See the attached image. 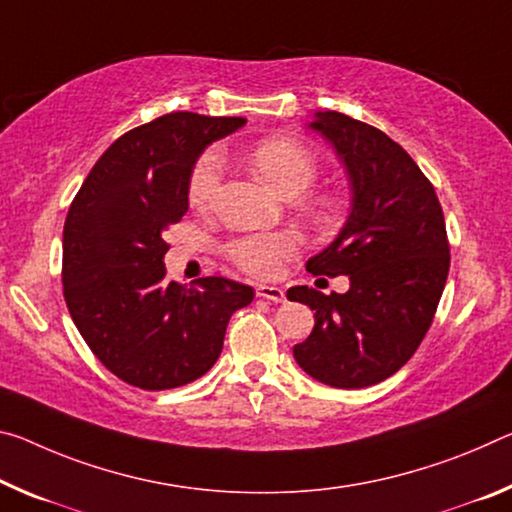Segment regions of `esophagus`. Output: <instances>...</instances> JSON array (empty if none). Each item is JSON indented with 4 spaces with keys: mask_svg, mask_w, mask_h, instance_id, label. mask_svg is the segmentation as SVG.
Returning a JSON list of instances; mask_svg holds the SVG:
<instances>
[{
    "mask_svg": "<svg viewBox=\"0 0 512 512\" xmlns=\"http://www.w3.org/2000/svg\"><path fill=\"white\" fill-rule=\"evenodd\" d=\"M257 296L259 298H266V300H273V303H282L285 300V291L280 287H273V285H257Z\"/></svg>",
    "mask_w": 512,
    "mask_h": 512,
    "instance_id": "34e87169",
    "label": "esophagus"
}]
</instances>
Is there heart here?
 <instances>
[{
  "label": "heart",
  "instance_id": "1",
  "mask_svg": "<svg viewBox=\"0 0 512 512\" xmlns=\"http://www.w3.org/2000/svg\"><path fill=\"white\" fill-rule=\"evenodd\" d=\"M255 173L282 196H298L316 177V159L303 143L287 136H275L257 145L250 154ZM223 177V157L218 150L200 154L189 177V202L198 209L212 205ZM300 248L296 232H253L234 239L227 246V255L243 271L257 278H271L280 271L287 259L294 257Z\"/></svg>",
  "mask_w": 512,
  "mask_h": 512
}]
</instances>
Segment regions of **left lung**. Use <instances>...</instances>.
I'll use <instances>...</instances> for the list:
<instances>
[{"instance_id":"left-lung-1","label":"left lung","mask_w":512,"mask_h":512,"mask_svg":"<svg viewBox=\"0 0 512 512\" xmlns=\"http://www.w3.org/2000/svg\"><path fill=\"white\" fill-rule=\"evenodd\" d=\"M307 127L335 148L351 186V214L337 239L307 259L312 275H348L346 294L291 287L314 310L294 358L307 376L360 389L392 376L431 328L449 275V239L433 184L385 132L339 111Z\"/></svg>"}]
</instances>
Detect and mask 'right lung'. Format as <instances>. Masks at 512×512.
Segmentation results:
<instances>
[{"label": "right lung", "instance_id": "obj_1", "mask_svg": "<svg viewBox=\"0 0 512 512\" xmlns=\"http://www.w3.org/2000/svg\"><path fill=\"white\" fill-rule=\"evenodd\" d=\"M246 118L166 113L97 159L63 225V296L95 358L125 383L159 392L205 376L230 316L255 291L227 278L166 280L164 232L189 209V177L209 143Z\"/></svg>", "mask_w": 512, "mask_h": 512}]
</instances>
